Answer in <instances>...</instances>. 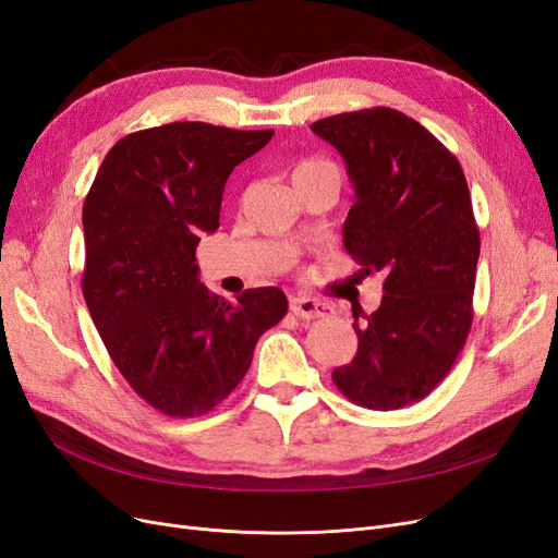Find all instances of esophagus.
<instances>
[{"instance_id": "1", "label": "esophagus", "mask_w": 558, "mask_h": 558, "mask_svg": "<svg viewBox=\"0 0 558 558\" xmlns=\"http://www.w3.org/2000/svg\"><path fill=\"white\" fill-rule=\"evenodd\" d=\"M291 312L302 320H314V318H326L332 314V307L328 302H318L307 295H293L291 298Z\"/></svg>"}]
</instances>
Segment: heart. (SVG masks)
<instances>
[{"mask_svg":"<svg viewBox=\"0 0 558 558\" xmlns=\"http://www.w3.org/2000/svg\"><path fill=\"white\" fill-rule=\"evenodd\" d=\"M324 170H332V167L328 162H320V160H307V162H300L295 170H293V177H305V174H314V172H324ZM335 172V170H332Z\"/></svg>","mask_w":558,"mask_h":558,"instance_id":"heart-1","label":"heart"}]
</instances>
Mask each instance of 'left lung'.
Listing matches in <instances>:
<instances>
[{
	"label": "left lung",
	"mask_w": 558,
	"mask_h": 558,
	"mask_svg": "<svg viewBox=\"0 0 558 558\" xmlns=\"http://www.w3.org/2000/svg\"><path fill=\"white\" fill-rule=\"evenodd\" d=\"M312 132L337 148L353 183L344 248L361 277H386L381 305L353 312L359 351L332 381L361 408L400 410L445 379L472 324L480 230L468 181L459 160L396 109L337 113Z\"/></svg>",
	"instance_id": "1"
}]
</instances>
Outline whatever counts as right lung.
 I'll list each match as a JSON object with an SVG mask.
<instances>
[{"instance_id":"right-lung-1","label":"right lung","mask_w":558,"mask_h":558,"mask_svg":"<svg viewBox=\"0 0 558 558\" xmlns=\"http://www.w3.org/2000/svg\"><path fill=\"white\" fill-rule=\"evenodd\" d=\"M275 130L170 123L116 142L83 202V298L111 361L167 416L214 410L289 300L275 286L228 302L199 283L195 246L218 228L234 167Z\"/></svg>"}]
</instances>
